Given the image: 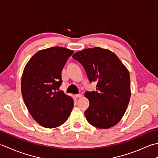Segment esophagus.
I'll list each match as a JSON object with an SVG mask.
<instances>
[{"label": "esophagus", "instance_id": "esophagus-1", "mask_svg": "<svg viewBox=\"0 0 158 158\" xmlns=\"http://www.w3.org/2000/svg\"><path fill=\"white\" fill-rule=\"evenodd\" d=\"M81 96H82V94H76V95H75V97H76L77 98H81Z\"/></svg>", "mask_w": 158, "mask_h": 158}]
</instances>
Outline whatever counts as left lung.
I'll return each mask as SVG.
<instances>
[{"instance_id":"8db88e82","label":"left lung","mask_w":158,"mask_h":158,"mask_svg":"<svg viewBox=\"0 0 158 158\" xmlns=\"http://www.w3.org/2000/svg\"><path fill=\"white\" fill-rule=\"evenodd\" d=\"M83 65L96 91L85 92L89 106L85 111L88 122L101 129L111 127L122 118L130 101L128 70L115 53L100 48H88L73 54Z\"/></svg>"}]
</instances>
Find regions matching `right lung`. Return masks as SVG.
<instances>
[{
    "mask_svg": "<svg viewBox=\"0 0 158 158\" xmlns=\"http://www.w3.org/2000/svg\"><path fill=\"white\" fill-rule=\"evenodd\" d=\"M73 50L53 47L36 52L29 60L22 77V94L29 113L47 128L64 123L74 104L70 96L59 90L62 71Z\"/></svg>",
    "mask_w": 158,
    "mask_h": 158,
    "instance_id": "right-lung-1",
    "label": "right lung"
}]
</instances>
